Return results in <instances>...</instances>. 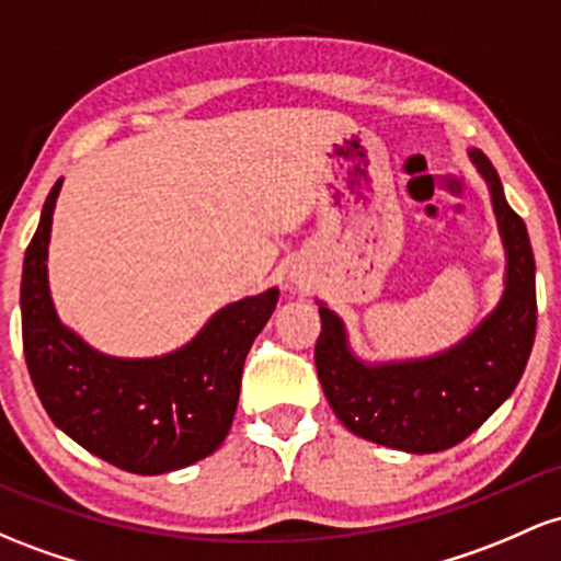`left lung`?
Returning <instances> with one entry per match:
<instances>
[{"label": "left lung", "mask_w": 561, "mask_h": 561, "mask_svg": "<svg viewBox=\"0 0 561 561\" xmlns=\"http://www.w3.org/2000/svg\"><path fill=\"white\" fill-rule=\"evenodd\" d=\"M488 181L506 250V290L463 341L423 359L367 365L348 348L341 317L319 304L317 375L348 431L404 453H442L473 434L519 383L538 322L535 257L525 220L508 207L501 178L482 151H469Z\"/></svg>", "instance_id": "left-lung-1"}]
</instances>
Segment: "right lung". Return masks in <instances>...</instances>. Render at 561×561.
Returning <instances> with one entry per match:
<instances>
[{"instance_id": "right-lung-1", "label": "right lung", "mask_w": 561, "mask_h": 561, "mask_svg": "<svg viewBox=\"0 0 561 561\" xmlns=\"http://www.w3.org/2000/svg\"><path fill=\"white\" fill-rule=\"evenodd\" d=\"M58 181L23 257L21 319L31 383L47 415L77 445L130 473H168L207 458L229 434L242 367L279 290L215 311L186 346L151 359L95 351L55 313L47 244Z\"/></svg>"}]
</instances>
